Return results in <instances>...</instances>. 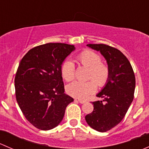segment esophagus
<instances>
[{"label": "esophagus", "mask_w": 149, "mask_h": 149, "mask_svg": "<svg viewBox=\"0 0 149 149\" xmlns=\"http://www.w3.org/2000/svg\"><path fill=\"white\" fill-rule=\"evenodd\" d=\"M79 102L81 104H84L86 102V100H79Z\"/></svg>", "instance_id": "34e87169"}]
</instances>
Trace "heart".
<instances>
[{"label": "heart", "instance_id": "heart-1", "mask_svg": "<svg viewBox=\"0 0 149 149\" xmlns=\"http://www.w3.org/2000/svg\"><path fill=\"white\" fill-rule=\"evenodd\" d=\"M78 59L84 66L89 68L88 79L86 82L74 81L67 86L68 94L79 99H85L97 91V85L104 87L109 81L110 70L107 64L102 63L100 54L94 51L86 49L78 56ZM61 74L67 81L73 80L76 76V68L70 60H66L61 67Z\"/></svg>", "mask_w": 149, "mask_h": 149}]
</instances>
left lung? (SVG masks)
I'll use <instances>...</instances> for the list:
<instances>
[{
    "label": "left lung",
    "mask_w": 149,
    "mask_h": 149,
    "mask_svg": "<svg viewBox=\"0 0 149 149\" xmlns=\"http://www.w3.org/2000/svg\"><path fill=\"white\" fill-rule=\"evenodd\" d=\"M100 51L107 60L110 70L109 81L97 95L102 101L94 102V110L86 115L90 127L106 132L119 124L124 118L133 98L136 78L131 64L119 49L104 44H88Z\"/></svg>",
    "instance_id": "1"
}]
</instances>
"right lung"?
<instances>
[{
    "instance_id": "add662e5",
    "label": "right lung",
    "mask_w": 149,
    "mask_h": 149,
    "mask_svg": "<svg viewBox=\"0 0 149 149\" xmlns=\"http://www.w3.org/2000/svg\"><path fill=\"white\" fill-rule=\"evenodd\" d=\"M74 49L65 43H47L29 49L19 63L14 79L16 101L26 119L40 130L58 125L73 101L64 94L61 65Z\"/></svg>"
}]
</instances>
